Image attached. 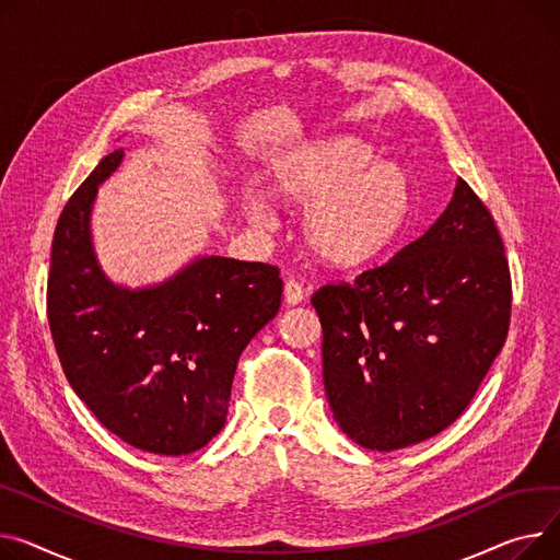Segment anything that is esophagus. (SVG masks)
<instances>
[{"mask_svg":"<svg viewBox=\"0 0 560 560\" xmlns=\"http://www.w3.org/2000/svg\"><path fill=\"white\" fill-rule=\"evenodd\" d=\"M283 300H285L290 306L300 304V302L304 300V285H302V281L288 279L285 285H283Z\"/></svg>","mask_w":560,"mask_h":560,"instance_id":"obj_1","label":"esophagus"}]
</instances>
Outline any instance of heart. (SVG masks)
Here are the masks:
<instances>
[{
  "instance_id": "1",
  "label": "heart",
  "mask_w": 560,
  "mask_h": 560,
  "mask_svg": "<svg viewBox=\"0 0 560 560\" xmlns=\"http://www.w3.org/2000/svg\"><path fill=\"white\" fill-rule=\"evenodd\" d=\"M277 198L306 205L302 230L317 256L353 268L383 254L412 213V179L355 137L315 141L285 158L272 173ZM243 209L256 225L270 215L256 198Z\"/></svg>"
}]
</instances>
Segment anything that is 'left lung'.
Listing matches in <instances>:
<instances>
[{
  "label": "left lung",
  "instance_id": "obj_1",
  "mask_svg": "<svg viewBox=\"0 0 560 560\" xmlns=\"http://www.w3.org/2000/svg\"><path fill=\"white\" fill-rule=\"evenodd\" d=\"M324 387L335 421L371 451L448 428L511 322V272L489 207L466 179L434 225L353 283L319 285Z\"/></svg>",
  "mask_w": 560,
  "mask_h": 560
}]
</instances>
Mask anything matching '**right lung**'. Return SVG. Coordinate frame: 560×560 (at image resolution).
I'll list each match as a JSON object with an SVG mask.
<instances>
[{
  "instance_id": "add662e5",
  "label": "right lung",
  "mask_w": 560,
  "mask_h": 560,
  "mask_svg": "<svg viewBox=\"0 0 560 560\" xmlns=\"http://www.w3.org/2000/svg\"><path fill=\"white\" fill-rule=\"evenodd\" d=\"M105 155L67 200L51 245L47 319L71 389L119 439L155 455L196 453L225 425L243 349L281 306L270 264L205 256L175 279L126 290L101 272L90 243Z\"/></svg>"
}]
</instances>
